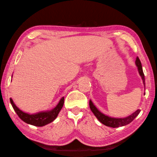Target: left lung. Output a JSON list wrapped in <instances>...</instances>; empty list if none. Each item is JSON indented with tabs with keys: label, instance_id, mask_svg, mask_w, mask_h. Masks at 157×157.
Masks as SVG:
<instances>
[{
	"label": "left lung",
	"instance_id": "8db88e82",
	"mask_svg": "<svg viewBox=\"0 0 157 157\" xmlns=\"http://www.w3.org/2000/svg\"><path fill=\"white\" fill-rule=\"evenodd\" d=\"M135 64H136V67H137L139 75H140V76L141 77L142 80H143L144 88H146V86H145L146 84H145V77H144V71H143V69H142L141 61L138 57L136 59ZM145 94H146V93H144V95ZM89 106H90L91 111H92L93 113L97 117V119H98L101 124H103L104 125H105V126H109L111 128H118L120 126H126V125L130 124V122H132L134 119H135L136 117L139 115V113H140V111H141L140 110L138 109V110H136L135 112H134L132 115L128 116V117H126L115 118V117H111L104 115V113L100 112V111H99L98 108H96L95 105L93 104V103L92 102V101L90 100V99L89 101Z\"/></svg>",
	"mask_w": 157,
	"mask_h": 157
}]
</instances>
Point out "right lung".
<instances>
[{"instance_id": "right-lung-1", "label": "right lung", "mask_w": 157, "mask_h": 157, "mask_svg": "<svg viewBox=\"0 0 157 157\" xmlns=\"http://www.w3.org/2000/svg\"><path fill=\"white\" fill-rule=\"evenodd\" d=\"M10 102L13 110L17 115L22 121L28 124L33 125L35 126H44L45 125L51 123L56 119L59 113L60 112L62 108L63 107L64 98H62L57 106L51 110L41 111L35 114H29L25 113L16 106L12 99L10 98Z\"/></svg>"}]
</instances>
